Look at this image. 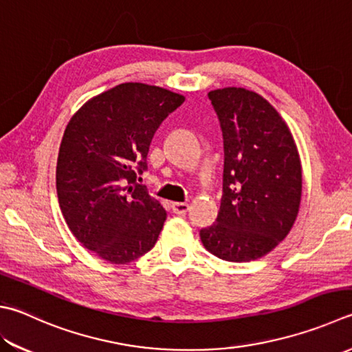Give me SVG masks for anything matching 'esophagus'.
Listing matches in <instances>:
<instances>
[{
	"label": "esophagus",
	"mask_w": 352,
	"mask_h": 352,
	"mask_svg": "<svg viewBox=\"0 0 352 352\" xmlns=\"http://www.w3.org/2000/svg\"><path fill=\"white\" fill-rule=\"evenodd\" d=\"M171 208H173L175 214H185L190 210V205L185 202H173L171 204Z\"/></svg>",
	"instance_id": "esophagus-1"
}]
</instances>
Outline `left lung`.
<instances>
[{
  "label": "left lung",
  "mask_w": 352,
  "mask_h": 352,
  "mask_svg": "<svg viewBox=\"0 0 352 352\" xmlns=\"http://www.w3.org/2000/svg\"><path fill=\"white\" fill-rule=\"evenodd\" d=\"M208 98L223 136V182L216 222L199 234L222 261H256L273 251L296 222L299 151L287 122L256 91L225 87Z\"/></svg>",
  "instance_id": "left-lung-1"
}]
</instances>
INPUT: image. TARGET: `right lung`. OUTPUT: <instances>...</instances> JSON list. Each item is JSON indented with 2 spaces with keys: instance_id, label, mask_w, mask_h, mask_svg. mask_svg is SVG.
I'll list each match as a JSON object with an SVG mask.
<instances>
[{
  "instance_id": "1",
  "label": "right lung",
  "mask_w": 352,
  "mask_h": 352,
  "mask_svg": "<svg viewBox=\"0 0 352 352\" xmlns=\"http://www.w3.org/2000/svg\"><path fill=\"white\" fill-rule=\"evenodd\" d=\"M185 98L124 82L89 99L65 127L56 164L59 207L85 248L110 263L136 261L155 247L167 211L136 170H147L156 130Z\"/></svg>"
}]
</instances>
